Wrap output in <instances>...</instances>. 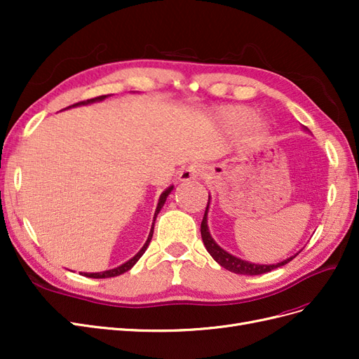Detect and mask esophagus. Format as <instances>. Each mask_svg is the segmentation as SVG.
<instances>
[{
	"mask_svg": "<svg viewBox=\"0 0 359 359\" xmlns=\"http://www.w3.org/2000/svg\"><path fill=\"white\" fill-rule=\"evenodd\" d=\"M205 168L201 163H193V165H189L187 168H184L180 172V181H191V180H196L199 177L203 175Z\"/></svg>",
	"mask_w": 359,
	"mask_h": 359,
	"instance_id": "1",
	"label": "esophagus"
}]
</instances>
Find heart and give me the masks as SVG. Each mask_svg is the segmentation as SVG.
Here are the masks:
<instances>
[{
	"label": "heart",
	"instance_id": "1",
	"mask_svg": "<svg viewBox=\"0 0 359 359\" xmlns=\"http://www.w3.org/2000/svg\"><path fill=\"white\" fill-rule=\"evenodd\" d=\"M223 121L233 130H243L253 123L255 112L244 106H229L222 111Z\"/></svg>",
	"mask_w": 359,
	"mask_h": 359
}]
</instances>
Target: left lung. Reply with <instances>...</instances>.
Returning a JSON list of instances; mask_svg holds the SVG:
<instances>
[{"label":"left lung","instance_id":"obj_1","mask_svg":"<svg viewBox=\"0 0 359 359\" xmlns=\"http://www.w3.org/2000/svg\"><path fill=\"white\" fill-rule=\"evenodd\" d=\"M208 205H210V201H208ZM208 205H206V210H205L202 224H201L202 241H203L206 250H208V253L214 257L215 262L220 264L227 271H231V273H235V274H243V276H259V274L269 273V271H273V269H276L278 266H283V265L289 264L293 257H295V256H292V257L283 260V262H280L277 265H257V264L245 262V260L238 259V257L229 255L227 252H224L223 248H220L219 245L214 243V240H212L211 235H210L208 224H206V211H208Z\"/></svg>","mask_w":359,"mask_h":359}]
</instances>
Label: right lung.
Segmentation results:
<instances>
[{"label":"right lung","mask_w":359,"mask_h":359,"mask_svg":"<svg viewBox=\"0 0 359 359\" xmlns=\"http://www.w3.org/2000/svg\"><path fill=\"white\" fill-rule=\"evenodd\" d=\"M107 95H99V97H94V99H88V100H83V102H79V103H74V104H72V106H78V104H88V103H94V102H100V100H103V99H106ZM72 106H69V107H72ZM170 190H172V187H169L165 193L161 194L160 196V201H158V205H157V210H156V215H154V219L157 217V214L160 212V210L163 208V205H165V202H166V198H168V194L170 193ZM153 232H154V224H153V227H151V232H149V235H148V240H147V243H145V245L140 248V252L135 256V257H132L128 260V262H126L124 265H121V266H118V268H115V269H109V271H104V273H93V274H82V276H85V277H91V278H109V277H116V276H119V274H123V273H126V271H128L130 268H132L137 260L140 259V256H142L144 253H145V250H147V247H148V244H149V241H151V238H153Z\"/></svg>","instance_id":"right-lung-1"}]
</instances>
